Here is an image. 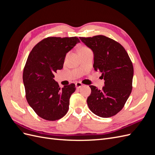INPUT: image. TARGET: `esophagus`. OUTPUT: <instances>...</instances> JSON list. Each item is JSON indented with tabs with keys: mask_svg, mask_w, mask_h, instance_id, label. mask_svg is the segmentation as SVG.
I'll use <instances>...</instances> for the list:
<instances>
[{
	"mask_svg": "<svg viewBox=\"0 0 155 155\" xmlns=\"http://www.w3.org/2000/svg\"><path fill=\"white\" fill-rule=\"evenodd\" d=\"M83 86V84L80 82H77L76 83V87L77 88H80Z\"/></svg>",
	"mask_w": 155,
	"mask_h": 155,
	"instance_id": "1",
	"label": "esophagus"
}]
</instances>
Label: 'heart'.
Here are the masks:
<instances>
[{"label": "heart", "instance_id": "1", "mask_svg": "<svg viewBox=\"0 0 155 155\" xmlns=\"http://www.w3.org/2000/svg\"><path fill=\"white\" fill-rule=\"evenodd\" d=\"M88 48H87V47H83V48H81L79 50H88Z\"/></svg>", "mask_w": 155, "mask_h": 155}]
</instances>
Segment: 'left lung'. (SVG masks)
Segmentation results:
<instances>
[{
  "label": "left lung",
  "mask_w": 155,
  "mask_h": 155,
  "mask_svg": "<svg viewBox=\"0 0 155 155\" xmlns=\"http://www.w3.org/2000/svg\"><path fill=\"white\" fill-rule=\"evenodd\" d=\"M79 39L92 50L94 68L101 72L105 80L101 90L90 85L88 106L98 116H113L123 109L132 91L133 63L123 46L109 37L100 35Z\"/></svg>",
  "instance_id": "8db88e82"
}]
</instances>
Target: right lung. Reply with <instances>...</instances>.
<instances>
[{
    "instance_id": "right-lung-1",
    "label": "right lung",
    "mask_w": 155,
    "mask_h": 155,
    "mask_svg": "<svg viewBox=\"0 0 155 155\" xmlns=\"http://www.w3.org/2000/svg\"><path fill=\"white\" fill-rule=\"evenodd\" d=\"M79 42L77 37H49L37 43L28 57L22 76L26 100L46 120H59L68 110L75 84L61 88L54 74L63 68L67 53Z\"/></svg>"
}]
</instances>
